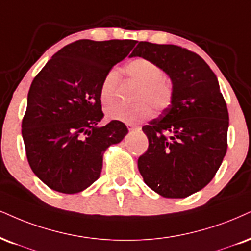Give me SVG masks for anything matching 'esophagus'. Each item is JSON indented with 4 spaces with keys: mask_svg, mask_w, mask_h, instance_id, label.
<instances>
[{
    "mask_svg": "<svg viewBox=\"0 0 251 251\" xmlns=\"http://www.w3.org/2000/svg\"><path fill=\"white\" fill-rule=\"evenodd\" d=\"M126 126H128V129H129V131H134V130H137V126H132V125H130V123H129V125H126Z\"/></svg>",
    "mask_w": 251,
    "mask_h": 251,
    "instance_id": "esophagus-1",
    "label": "esophagus"
}]
</instances>
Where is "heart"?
Listing matches in <instances>:
<instances>
[{"mask_svg": "<svg viewBox=\"0 0 251 251\" xmlns=\"http://www.w3.org/2000/svg\"><path fill=\"white\" fill-rule=\"evenodd\" d=\"M125 73L132 81L140 83L135 100L140 101L132 106L114 104L106 110L110 120L126 123H140L153 116L154 106L157 111L168 109L173 99V86L163 75V70L153 61L145 58H136L125 67ZM120 72L111 69L104 74L100 86V100L108 106L116 100L117 87L120 83Z\"/></svg>", "mask_w": 251, "mask_h": 251, "instance_id": "heart-1", "label": "heart"}]
</instances>
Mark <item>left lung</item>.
<instances>
[{"label":"left lung","instance_id":"8db88e82","mask_svg":"<svg viewBox=\"0 0 251 251\" xmlns=\"http://www.w3.org/2000/svg\"><path fill=\"white\" fill-rule=\"evenodd\" d=\"M130 57L156 63L170 76L173 99L142 130L149 148L138 158L145 184L164 198H186L214 178L227 152V104L206 61L177 45L140 42Z\"/></svg>","mask_w":251,"mask_h":251}]
</instances>
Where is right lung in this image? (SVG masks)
<instances>
[{"label":"right lung","instance_id":"1","mask_svg":"<svg viewBox=\"0 0 251 251\" xmlns=\"http://www.w3.org/2000/svg\"><path fill=\"white\" fill-rule=\"evenodd\" d=\"M136 40L80 39L53 54L33 79L22 136L27 162L52 190L73 194L100 177L103 153L128 134L126 125L103 117L100 86Z\"/></svg>","mask_w":251,"mask_h":251}]
</instances>
